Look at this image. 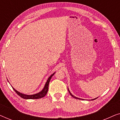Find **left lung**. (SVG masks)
Returning a JSON list of instances; mask_svg holds the SVG:
<instances>
[{
	"label": "left lung",
	"mask_w": 120,
	"mask_h": 120,
	"mask_svg": "<svg viewBox=\"0 0 120 120\" xmlns=\"http://www.w3.org/2000/svg\"><path fill=\"white\" fill-rule=\"evenodd\" d=\"M68 91H69V93H70V94L71 95V96L73 97V98H76V99H80V98H77V97H75L74 96H73V95H72V94L71 93H70V92L69 91V89H68ZM95 99H96V98H95ZM94 99H93V100H94Z\"/></svg>",
	"instance_id": "obj_1"
}]
</instances>
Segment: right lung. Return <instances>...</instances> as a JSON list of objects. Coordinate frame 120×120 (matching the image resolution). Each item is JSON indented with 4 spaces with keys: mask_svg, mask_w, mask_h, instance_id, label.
I'll list each match as a JSON object with an SVG mask.
<instances>
[{
    "mask_svg": "<svg viewBox=\"0 0 120 120\" xmlns=\"http://www.w3.org/2000/svg\"><path fill=\"white\" fill-rule=\"evenodd\" d=\"M54 74H55V73H53V74H52L50 77H49L48 80H47V81L46 82V83L45 86H44V89L42 90L39 93H37V94H33V95H27V94H22V93H21L20 92H18L17 91H16V90L13 87L12 88L14 89V91L16 92V93L19 95V96H20L21 97H22V98H24V99H39V98H42L44 97H45V95L47 94V91H48V89H49V83H50V81L51 79L52 78V76H53Z\"/></svg>",
    "mask_w": 120,
    "mask_h": 120,
    "instance_id": "1",
    "label": "right lung"
}]
</instances>
